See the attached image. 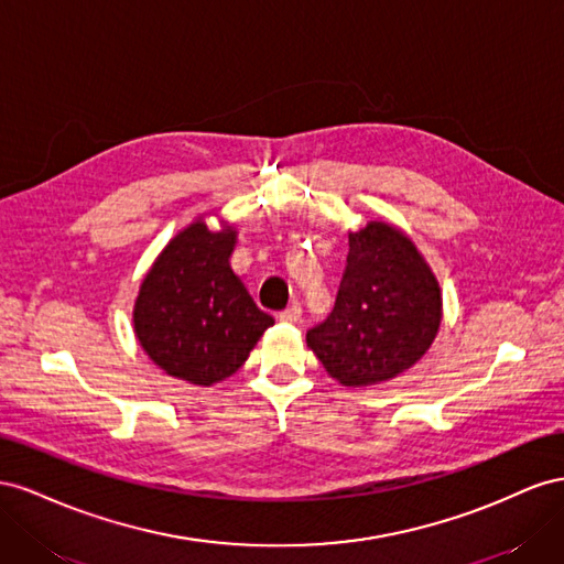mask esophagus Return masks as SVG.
Listing matches in <instances>:
<instances>
[{
	"instance_id": "34e87169",
	"label": "esophagus",
	"mask_w": 564,
	"mask_h": 564,
	"mask_svg": "<svg viewBox=\"0 0 564 564\" xmlns=\"http://www.w3.org/2000/svg\"><path fill=\"white\" fill-rule=\"evenodd\" d=\"M279 318H281V321H285V324H300V318H302V307H300V304H291V307L283 310V312L279 314Z\"/></svg>"
}]
</instances>
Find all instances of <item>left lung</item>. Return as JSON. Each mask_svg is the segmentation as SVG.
<instances>
[{
	"instance_id": "8db88e82",
	"label": "left lung",
	"mask_w": 564,
	"mask_h": 564,
	"mask_svg": "<svg viewBox=\"0 0 564 564\" xmlns=\"http://www.w3.org/2000/svg\"><path fill=\"white\" fill-rule=\"evenodd\" d=\"M442 321L440 285L411 240L382 221L349 234L333 312L307 345L347 388L404 373L430 349Z\"/></svg>"
}]
</instances>
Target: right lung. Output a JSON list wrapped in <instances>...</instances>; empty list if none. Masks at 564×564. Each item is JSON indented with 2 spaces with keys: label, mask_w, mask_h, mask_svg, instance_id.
Instances as JSON below:
<instances>
[{
  "label": "right lung",
  "mask_w": 564,
  "mask_h": 564,
  "mask_svg": "<svg viewBox=\"0 0 564 564\" xmlns=\"http://www.w3.org/2000/svg\"><path fill=\"white\" fill-rule=\"evenodd\" d=\"M236 231L196 221L158 257L134 304L143 351L165 373L213 384L236 373L273 316L257 307L231 271Z\"/></svg>",
  "instance_id": "right-lung-1"
}]
</instances>
